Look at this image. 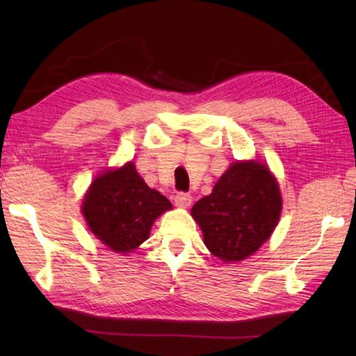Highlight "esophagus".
<instances>
[{
  "instance_id": "34e87169",
  "label": "esophagus",
  "mask_w": 356,
  "mask_h": 356,
  "mask_svg": "<svg viewBox=\"0 0 356 356\" xmlns=\"http://www.w3.org/2000/svg\"><path fill=\"white\" fill-rule=\"evenodd\" d=\"M193 202V195L190 193H177L174 195V203L180 208H188Z\"/></svg>"
}]
</instances>
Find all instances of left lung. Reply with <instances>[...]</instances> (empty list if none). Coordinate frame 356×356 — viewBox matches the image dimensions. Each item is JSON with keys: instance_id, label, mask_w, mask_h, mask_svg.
<instances>
[{"instance_id": "obj_1", "label": "left lung", "mask_w": 356, "mask_h": 356, "mask_svg": "<svg viewBox=\"0 0 356 356\" xmlns=\"http://www.w3.org/2000/svg\"><path fill=\"white\" fill-rule=\"evenodd\" d=\"M280 213L278 185L268 166L259 162L232 163L213 193L191 209L207 248L223 261L254 254L275 229Z\"/></svg>"}]
</instances>
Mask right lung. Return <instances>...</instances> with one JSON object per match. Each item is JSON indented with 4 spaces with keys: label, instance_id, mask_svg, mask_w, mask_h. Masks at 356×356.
I'll use <instances>...</instances> for the list:
<instances>
[{
    "label": "right lung",
    "instance_id": "right-lung-1",
    "mask_svg": "<svg viewBox=\"0 0 356 356\" xmlns=\"http://www.w3.org/2000/svg\"><path fill=\"white\" fill-rule=\"evenodd\" d=\"M171 208L128 162L93 180L82 203L88 228L115 252H130L149 236L151 225Z\"/></svg>",
    "mask_w": 356,
    "mask_h": 356
}]
</instances>
